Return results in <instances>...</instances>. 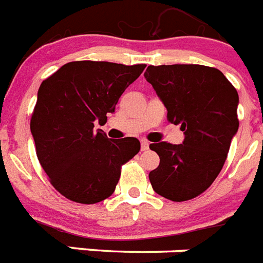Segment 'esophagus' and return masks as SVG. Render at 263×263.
<instances>
[{
    "mask_svg": "<svg viewBox=\"0 0 263 263\" xmlns=\"http://www.w3.org/2000/svg\"><path fill=\"white\" fill-rule=\"evenodd\" d=\"M148 145H150V143H148L147 141H141V148H142V152L148 150Z\"/></svg>",
    "mask_w": 263,
    "mask_h": 263,
    "instance_id": "34e87169",
    "label": "esophagus"
}]
</instances>
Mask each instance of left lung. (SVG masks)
Returning a JSON list of instances; mask_svg holds the SVG:
<instances>
[{
	"instance_id": "8db88e82",
	"label": "left lung",
	"mask_w": 263,
	"mask_h": 263,
	"mask_svg": "<svg viewBox=\"0 0 263 263\" xmlns=\"http://www.w3.org/2000/svg\"><path fill=\"white\" fill-rule=\"evenodd\" d=\"M145 78L167 108V121L185 136L180 145H150L160 159L150 183L168 200H191L211 187L227 160L240 124L238 93L221 71L200 64L148 66Z\"/></svg>"
}]
</instances>
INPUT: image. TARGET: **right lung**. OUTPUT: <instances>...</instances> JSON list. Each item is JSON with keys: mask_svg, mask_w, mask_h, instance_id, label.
Returning <instances> with one entry per match:
<instances>
[{"mask_svg": "<svg viewBox=\"0 0 263 263\" xmlns=\"http://www.w3.org/2000/svg\"><path fill=\"white\" fill-rule=\"evenodd\" d=\"M145 67L69 62L39 87L30 121L36 157L52 187L68 200H105L115 192L122 164L138 154V139H109L101 129L95 130V122H106Z\"/></svg>", "mask_w": 263, "mask_h": 263, "instance_id": "1", "label": "right lung"}]
</instances>
